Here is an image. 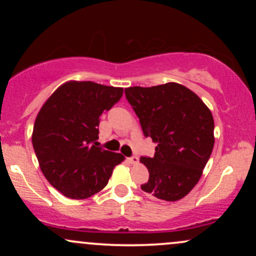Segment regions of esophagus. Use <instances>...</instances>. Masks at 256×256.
<instances>
[{
    "label": "esophagus",
    "instance_id": "1",
    "mask_svg": "<svg viewBox=\"0 0 256 256\" xmlns=\"http://www.w3.org/2000/svg\"><path fill=\"white\" fill-rule=\"evenodd\" d=\"M128 161H130L131 164H137L138 162V158L136 156V155H134V156L128 158Z\"/></svg>",
    "mask_w": 256,
    "mask_h": 256
}]
</instances>
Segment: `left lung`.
Masks as SVG:
<instances>
[{
    "label": "left lung",
    "instance_id": "obj_1",
    "mask_svg": "<svg viewBox=\"0 0 256 256\" xmlns=\"http://www.w3.org/2000/svg\"><path fill=\"white\" fill-rule=\"evenodd\" d=\"M125 95L146 137L158 143L154 156H142L149 179L143 192L164 201H178L198 184L214 146V120L196 94L167 83L134 86Z\"/></svg>",
    "mask_w": 256,
    "mask_h": 256
}]
</instances>
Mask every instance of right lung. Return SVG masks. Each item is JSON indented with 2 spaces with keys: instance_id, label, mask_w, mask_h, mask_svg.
<instances>
[{
  "instance_id": "1",
  "label": "right lung",
  "mask_w": 256,
  "mask_h": 256,
  "mask_svg": "<svg viewBox=\"0 0 256 256\" xmlns=\"http://www.w3.org/2000/svg\"><path fill=\"white\" fill-rule=\"evenodd\" d=\"M122 96V88L68 82L40 108L32 144L44 177L66 198L82 200L98 192L124 160L96 142L100 118Z\"/></svg>"
}]
</instances>
